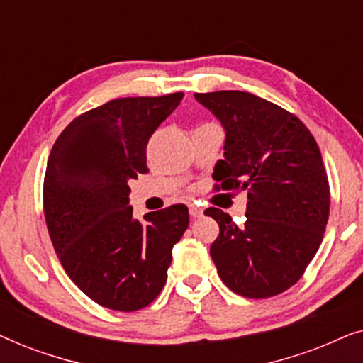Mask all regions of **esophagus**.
Here are the masks:
<instances>
[{
  "instance_id": "obj_1",
  "label": "esophagus",
  "mask_w": 363,
  "mask_h": 363,
  "mask_svg": "<svg viewBox=\"0 0 363 363\" xmlns=\"http://www.w3.org/2000/svg\"><path fill=\"white\" fill-rule=\"evenodd\" d=\"M190 216L191 218H200V216H203V210L196 205H190Z\"/></svg>"
}]
</instances>
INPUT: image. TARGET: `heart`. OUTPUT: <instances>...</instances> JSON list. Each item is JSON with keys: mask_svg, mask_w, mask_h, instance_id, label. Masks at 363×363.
<instances>
[{"mask_svg": "<svg viewBox=\"0 0 363 363\" xmlns=\"http://www.w3.org/2000/svg\"><path fill=\"white\" fill-rule=\"evenodd\" d=\"M206 125H210V123H206Z\"/></svg>", "mask_w": 363, "mask_h": 363, "instance_id": "1", "label": "heart"}]
</instances>
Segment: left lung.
Instances as JSON below:
<instances>
[{"mask_svg": "<svg viewBox=\"0 0 363 363\" xmlns=\"http://www.w3.org/2000/svg\"><path fill=\"white\" fill-rule=\"evenodd\" d=\"M225 127L218 188L247 191L246 221L208 208L220 225L210 247L221 281L266 299L294 286L324 238L330 190L315 138L294 113L241 91L195 94Z\"/></svg>", "mask_w": 363, "mask_h": 363, "instance_id": "left-lung-1", "label": "left lung"}]
</instances>
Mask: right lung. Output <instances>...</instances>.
I'll use <instances>...</instances> for the list:
<instances>
[{
    "label": "right lung",
    "mask_w": 363,
    "mask_h": 363,
    "mask_svg": "<svg viewBox=\"0 0 363 363\" xmlns=\"http://www.w3.org/2000/svg\"><path fill=\"white\" fill-rule=\"evenodd\" d=\"M185 94L123 97L84 112L48 158L44 216L74 284L99 306L133 312L160 294L172 250L188 228L185 205L133 218L128 182L147 173V143Z\"/></svg>",
    "instance_id": "1"
}]
</instances>
